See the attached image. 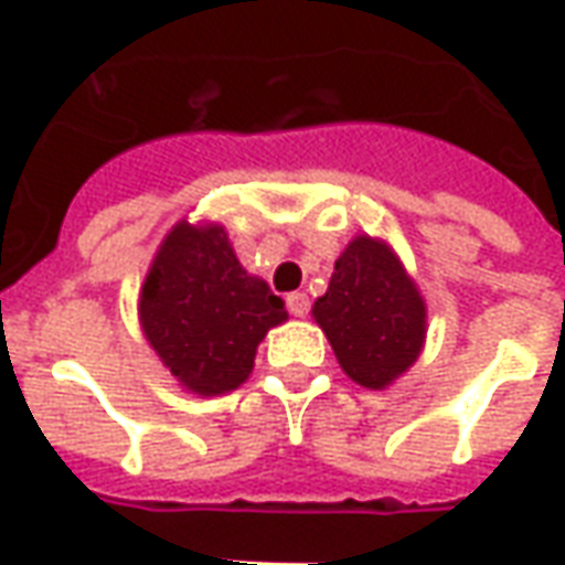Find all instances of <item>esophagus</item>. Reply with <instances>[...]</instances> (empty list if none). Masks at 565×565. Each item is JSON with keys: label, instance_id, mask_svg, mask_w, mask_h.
I'll return each mask as SVG.
<instances>
[{"label": "esophagus", "instance_id": "obj_1", "mask_svg": "<svg viewBox=\"0 0 565 565\" xmlns=\"http://www.w3.org/2000/svg\"><path fill=\"white\" fill-rule=\"evenodd\" d=\"M308 308H311V302H308V296L306 294H287V311L294 315V318H306L308 315Z\"/></svg>", "mask_w": 565, "mask_h": 565}]
</instances>
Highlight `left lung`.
Returning <instances> with one entry per match:
<instances>
[{
	"instance_id": "obj_1",
	"label": "left lung",
	"mask_w": 565,
	"mask_h": 565,
	"mask_svg": "<svg viewBox=\"0 0 565 565\" xmlns=\"http://www.w3.org/2000/svg\"><path fill=\"white\" fill-rule=\"evenodd\" d=\"M315 320L344 372L372 391L399 379L424 348V299L391 247L369 235L354 238L335 259Z\"/></svg>"
}]
</instances>
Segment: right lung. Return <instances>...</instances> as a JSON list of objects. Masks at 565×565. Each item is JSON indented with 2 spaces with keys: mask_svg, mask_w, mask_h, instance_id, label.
Here are the masks:
<instances>
[{
  "mask_svg": "<svg viewBox=\"0 0 565 565\" xmlns=\"http://www.w3.org/2000/svg\"><path fill=\"white\" fill-rule=\"evenodd\" d=\"M150 348L186 391H235L263 335L287 320L269 284L242 269L223 226L178 223L150 266L139 302Z\"/></svg>",
  "mask_w": 565,
  "mask_h": 565,
  "instance_id": "obj_1",
  "label": "right lung"
}]
</instances>
